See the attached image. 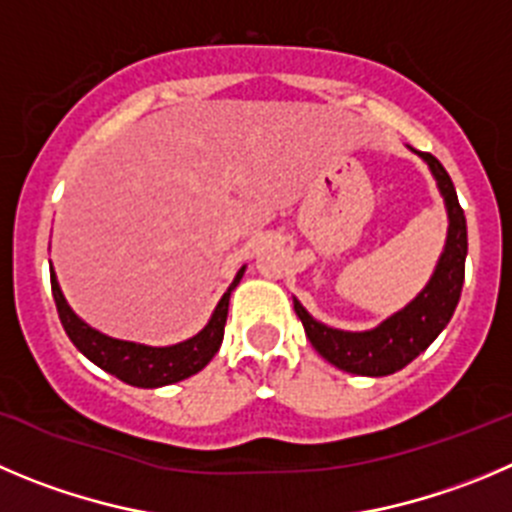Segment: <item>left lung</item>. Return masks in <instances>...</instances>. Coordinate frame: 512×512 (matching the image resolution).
<instances>
[{
    "instance_id": "8db88e82",
    "label": "left lung",
    "mask_w": 512,
    "mask_h": 512,
    "mask_svg": "<svg viewBox=\"0 0 512 512\" xmlns=\"http://www.w3.org/2000/svg\"><path fill=\"white\" fill-rule=\"evenodd\" d=\"M417 154L427 161L429 171L437 179L439 194L444 197V207H447V219H450L444 252L434 267V275L427 288L407 308H401L399 313L386 318L381 326L361 333L338 331V328L315 321L298 300H293L295 313H298L305 336L313 343L315 351L321 353L328 364L338 366L348 374L389 376L412 364L414 358L450 323L452 313L460 303L467 257L465 212L457 202L455 184H452L450 174L444 171V166L432 154H424V151H417Z\"/></svg>"
}]
</instances>
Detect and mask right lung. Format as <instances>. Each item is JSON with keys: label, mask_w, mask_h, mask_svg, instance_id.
<instances>
[{"label": "right lung", "mask_w": 512, "mask_h": 512, "mask_svg": "<svg viewBox=\"0 0 512 512\" xmlns=\"http://www.w3.org/2000/svg\"><path fill=\"white\" fill-rule=\"evenodd\" d=\"M242 275H245V267L237 272V278L232 280L227 293L217 303L209 323L197 336L189 338V341L176 343V346L156 348L133 341H118V338L105 336V333L95 331L88 323L80 321L78 315L73 313V308L68 305V300H65V295H62L55 278V270L50 267L52 298H55L57 315H60L62 328H65L70 341L75 343V348L103 371H108V374H113L116 379L126 381L131 386H141V389H156V386H169L176 384V381H184L197 374V371H202L212 361L214 353L222 346L229 295L237 288Z\"/></svg>", "instance_id": "right-lung-1"}]
</instances>
